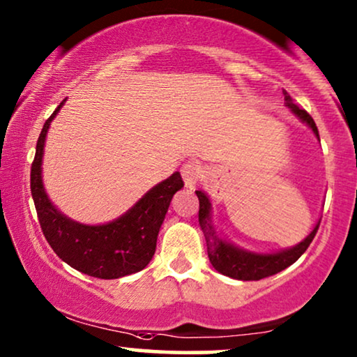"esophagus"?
Instances as JSON below:
<instances>
[{"label":"esophagus","mask_w":357,"mask_h":357,"mask_svg":"<svg viewBox=\"0 0 357 357\" xmlns=\"http://www.w3.org/2000/svg\"><path fill=\"white\" fill-rule=\"evenodd\" d=\"M198 175H200V169H198V165L195 162H187V164H183L182 167V178L187 187H195L197 182H198Z\"/></svg>","instance_id":"1"}]
</instances>
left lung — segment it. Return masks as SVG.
Here are the masks:
<instances>
[{
  "label": "left lung",
  "mask_w": 357,
  "mask_h": 357,
  "mask_svg": "<svg viewBox=\"0 0 357 357\" xmlns=\"http://www.w3.org/2000/svg\"><path fill=\"white\" fill-rule=\"evenodd\" d=\"M284 98H285L287 108H289L291 113L300 119V121L307 124V126L313 131L314 136H317L318 141H320V134H318L317 124H314L313 118L310 116L307 111L298 108V106L291 101L290 95L287 93L285 90H284ZM195 193L198 200H200L198 223H200V228L203 231V234H205L208 257H210L211 266L215 267L220 274L228 275L231 279L261 280V279H266V277L277 274V272L287 269V267L291 266V264L297 261V259L307 251L310 243H312L314 234H317L318 226H320V221H318V223L314 225V228L312 229V233L291 248L280 249V251H275V252H252V251H248V249L238 248L236 244L229 243V241H226L225 238H221L211 221L210 197H208L203 190H197Z\"/></svg>",
  "instance_id": "1"
}]
</instances>
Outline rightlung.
<instances>
[{
    "instance_id": "1",
    "label": "right lung",
    "mask_w": 357,
    "mask_h": 357,
    "mask_svg": "<svg viewBox=\"0 0 357 357\" xmlns=\"http://www.w3.org/2000/svg\"><path fill=\"white\" fill-rule=\"evenodd\" d=\"M66 100L45 121L37 139L36 157L31 167V193L43 233L54 252L73 269L98 279H119L136 274L151 262L155 252L157 236L170 200L183 180L180 172L162 180L124 215L105 225H83L63 215L50 202L43 182V157L45 136L52 119Z\"/></svg>"
}]
</instances>
